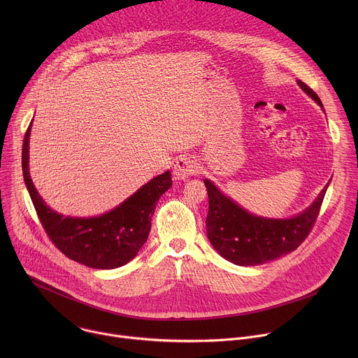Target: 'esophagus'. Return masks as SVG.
Here are the masks:
<instances>
[{
	"label": "esophagus",
	"mask_w": 358,
	"mask_h": 358,
	"mask_svg": "<svg viewBox=\"0 0 358 358\" xmlns=\"http://www.w3.org/2000/svg\"><path fill=\"white\" fill-rule=\"evenodd\" d=\"M198 171V164L189 156H181L174 164V177L177 180H185Z\"/></svg>",
	"instance_id": "esophagus-1"
}]
</instances>
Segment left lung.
<instances>
[{
	"instance_id": "1",
	"label": "left lung",
	"mask_w": 358,
	"mask_h": 358,
	"mask_svg": "<svg viewBox=\"0 0 358 358\" xmlns=\"http://www.w3.org/2000/svg\"><path fill=\"white\" fill-rule=\"evenodd\" d=\"M299 86L323 108L316 92L297 79ZM206 182L208 191L207 235L213 246L227 261L241 266H255L276 259L297 249L309 236L320 213L324 187L322 194L303 214L290 220H269L249 214L225 196L210 180Z\"/></svg>"
}]
</instances>
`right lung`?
<instances>
[{
  "mask_svg": "<svg viewBox=\"0 0 358 358\" xmlns=\"http://www.w3.org/2000/svg\"><path fill=\"white\" fill-rule=\"evenodd\" d=\"M31 124L25 131L22 144V174L38 218L49 239L65 257L85 266L115 269L126 265L147 241L157 202L173 184L171 173L166 171L152 178L108 214L93 218L64 217L45 206L29 177Z\"/></svg>",
  "mask_w": 358,
  "mask_h": 358,
  "instance_id": "add662e5",
  "label": "right lung"
}]
</instances>
